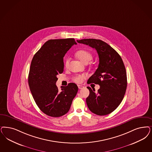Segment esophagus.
Masks as SVG:
<instances>
[{"mask_svg":"<svg viewBox=\"0 0 152 152\" xmlns=\"http://www.w3.org/2000/svg\"><path fill=\"white\" fill-rule=\"evenodd\" d=\"M78 88H79V89H83L84 88V86H83V85H78Z\"/></svg>","mask_w":152,"mask_h":152,"instance_id":"obj_1","label":"esophagus"}]
</instances>
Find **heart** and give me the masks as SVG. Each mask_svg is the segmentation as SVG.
I'll list each match as a JSON object with an SVG mask.
<instances>
[{"label": "heart", "mask_w": 152, "mask_h": 152, "mask_svg": "<svg viewBox=\"0 0 152 152\" xmlns=\"http://www.w3.org/2000/svg\"><path fill=\"white\" fill-rule=\"evenodd\" d=\"M76 56L79 59L85 64H88L92 59L93 55L91 53L86 50H80L76 53ZM70 62V58L67 57L64 61V65L67 67H68L69 63ZM86 75L85 74L78 75L73 77V81L76 83H82L85 79H86Z\"/></svg>", "instance_id": "heart-1"}]
</instances>
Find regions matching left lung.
<instances>
[{
    "instance_id": "1",
    "label": "left lung",
    "mask_w": 152,
    "mask_h": 152,
    "mask_svg": "<svg viewBox=\"0 0 152 152\" xmlns=\"http://www.w3.org/2000/svg\"><path fill=\"white\" fill-rule=\"evenodd\" d=\"M97 51L99 58L98 67L89 78L88 84L99 85L100 89L87 87L90 91L86 104L90 110L99 115H108L120 104L127 88V75L123 61L119 54L107 43L99 39L77 40Z\"/></svg>"
}]
</instances>
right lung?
<instances>
[{
  "label": "right lung",
  "mask_w": 152,
  "mask_h": 152,
  "mask_svg": "<svg viewBox=\"0 0 152 152\" xmlns=\"http://www.w3.org/2000/svg\"><path fill=\"white\" fill-rule=\"evenodd\" d=\"M77 43L72 38L51 39L45 42L32 58L28 82L38 107L47 115L58 117L69 110L78 87L75 83L56 86L57 75L64 70L63 57Z\"/></svg>",
  "instance_id": "1"
}]
</instances>
